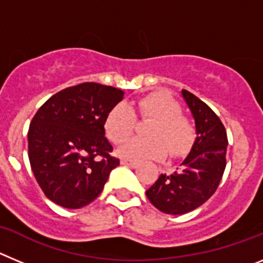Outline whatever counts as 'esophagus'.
I'll return each instance as SVG.
<instances>
[{
  "label": "esophagus",
  "instance_id": "1",
  "mask_svg": "<svg viewBox=\"0 0 263 263\" xmlns=\"http://www.w3.org/2000/svg\"><path fill=\"white\" fill-rule=\"evenodd\" d=\"M121 164H124V166H127V167H132V168H136V167L138 166V163H137V162H134V160H127V159H121Z\"/></svg>",
  "mask_w": 263,
  "mask_h": 263
}]
</instances>
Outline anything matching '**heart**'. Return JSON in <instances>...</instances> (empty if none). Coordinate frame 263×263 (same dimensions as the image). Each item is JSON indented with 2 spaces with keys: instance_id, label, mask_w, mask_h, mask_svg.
Returning <instances> with one entry per match:
<instances>
[{
  "instance_id": "b5f03b06",
  "label": "heart",
  "mask_w": 263,
  "mask_h": 263,
  "mask_svg": "<svg viewBox=\"0 0 263 263\" xmlns=\"http://www.w3.org/2000/svg\"><path fill=\"white\" fill-rule=\"evenodd\" d=\"M175 100L162 93L148 95L126 104H118L108 113L104 129L111 142L121 143L133 133L136 117L153 118L147 138H132L118 147V154L134 162L162 159L168 150L173 157H182L191 148L195 139L194 125L182 116Z\"/></svg>"
}]
</instances>
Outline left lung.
I'll return each instance as SVG.
<instances>
[{"instance_id": "1", "label": "left lung", "mask_w": 263, "mask_h": 263, "mask_svg": "<svg viewBox=\"0 0 263 263\" xmlns=\"http://www.w3.org/2000/svg\"><path fill=\"white\" fill-rule=\"evenodd\" d=\"M182 97L195 121L191 152L171 175H162L146 191L150 203L167 215H184L203 205L217 190L227 166V132L210 106L188 90Z\"/></svg>"}]
</instances>
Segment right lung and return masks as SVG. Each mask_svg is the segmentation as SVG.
<instances>
[{"label": "right lung", "mask_w": 263, "mask_h": 263, "mask_svg": "<svg viewBox=\"0 0 263 263\" xmlns=\"http://www.w3.org/2000/svg\"><path fill=\"white\" fill-rule=\"evenodd\" d=\"M124 90L83 83L66 88L39 108L30 124L27 143L32 174L47 199L78 210L96 199L120 159L105 137L109 111Z\"/></svg>", "instance_id": "right-lung-1"}]
</instances>
